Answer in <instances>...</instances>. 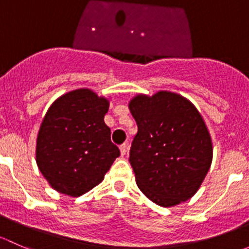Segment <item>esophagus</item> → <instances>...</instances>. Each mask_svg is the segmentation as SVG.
Segmentation results:
<instances>
[{"label":"esophagus","mask_w":249,"mask_h":249,"mask_svg":"<svg viewBox=\"0 0 249 249\" xmlns=\"http://www.w3.org/2000/svg\"><path fill=\"white\" fill-rule=\"evenodd\" d=\"M120 151H121V155L124 156L125 152H127V143H122V145L120 146Z\"/></svg>","instance_id":"esophagus-1"}]
</instances>
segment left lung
<instances>
[{"mask_svg": "<svg viewBox=\"0 0 249 249\" xmlns=\"http://www.w3.org/2000/svg\"><path fill=\"white\" fill-rule=\"evenodd\" d=\"M128 107L138 124L129 162L140 191L163 207L191 199L200 188L213 155L200 112L170 91L137 94Z\"/></svg>", "mask_w": 249, "mask_h": 249, "instance_id": "8db88e82", "label": "left lung"}]
</instances>
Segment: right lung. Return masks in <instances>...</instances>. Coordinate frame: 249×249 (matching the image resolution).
Masks as SVG:
<instances>
[{
	"label": "right lung",
	"mask_w": 249,
	"mask_h": 249,
	"mask_svg": "<svg viewBox=\"0 0 249 249\" xmlns=\"http://www.w3.org/2000/svg\"><path fill=\"white\" fill-rule=\"evenodd\" d=\"M109 103L92 89H78L48 109L37 135L36 162L58 193L76 198L91 191L120 156L104 122Z\"/></svg>",
	"instance_id": "right-lung-1"
}]
</instances>
